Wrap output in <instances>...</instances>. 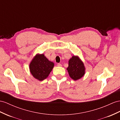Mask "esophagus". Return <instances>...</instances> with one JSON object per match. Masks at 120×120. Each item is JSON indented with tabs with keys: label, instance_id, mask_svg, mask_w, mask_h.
<instances>
[{
	"label": "esophagus",
	"instance_id": "1",
	"mask_svg": "<svg viewBox=\"0 0 120 120\" xmlns=\"http://www.w3.org/2000/svg\"><path fill=\"white\" fill-rule=\"evenodd\" d=\"M57 66H59V67L62 66V64H60V63H58V64H57Z\"/></svg>",
	"mask_w": 120,
	"mask_h": 120
}]
</instances>
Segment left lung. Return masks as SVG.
<instances>
[{
    "mask_svg": "<svg viewBox=\"0 0 120 120\" xmlns=\"http://www.w3.org/2000/svg\"><path fill=\"white\" fill-rule=\"evenodd\" d=\"M84 64L78 56H73L68 61V67L67 70L70 77L77 81L83 76L85 73Z\"/></svg>",
    "mask_w": 120,
    "mask_h": 120,
    "instance_id": "left-lung-1",
    "label": "left lung"
}]
</instances>
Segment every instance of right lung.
Returning a JSON list of instances; mask_svg holds the SVG:
<instances>
[{
    "mask_svg": "<svg viewBox=\"0 0 120 120\" xmlns=\"http://www.w3.org/2000/svg\"><path fill=\"white\" fill-rule=\"evenodd\" d=\"M54 63L49 61L44 54H37L29 64L30 73L38 81L44 80L53 69Z\"/></svg>",
    "mask_w": 120,
    "mask_h": 120,
    "instance_id": "obj_1",
    "label": "right lung"
}]
</instances>
